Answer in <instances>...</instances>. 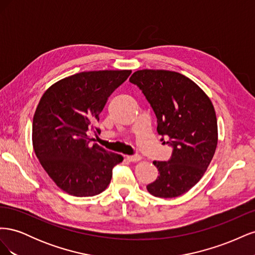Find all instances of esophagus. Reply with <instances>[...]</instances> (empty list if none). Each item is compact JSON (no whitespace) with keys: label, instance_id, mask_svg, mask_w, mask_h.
<instances>
[{"label":"esophagus","instance_id":"34e87169","mask_svg":"<svg viewBox=\"0 0 255 255\" xmlns=\"http://www.w3.org/2000/svg\"><path fill=\"white\" fill-rule=\"evenodd\" d=\"M127 159L130 163H137V161H139L141 159V156L139 155H128L127 156Z\"/></svg>","mask_w":255,"mask_h":255}]
</instances>
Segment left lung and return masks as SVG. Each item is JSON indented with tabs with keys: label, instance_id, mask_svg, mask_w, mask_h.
<instances>
[{
	"label": "left lung",
	"instance_id": "8db88e82",
	"mask_svg": "<svg viewBox=\"0 0 255 255\" xmlns=\"http://www.w3.org/2000/svg\"><path fill=\"white\" fill-rule=\"evenodd\" d=\"M129 82L150 103L161 141L173 149L168 161H153L159 175L146 189L159 198L179 197L201 180L217 148L213 103L195 82L174 71L143 69Z\"/></svg>",
	"mask_w": 255,
	"mask_h": 255
}]
</instances>
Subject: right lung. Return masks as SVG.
<instances>
[{
	"instance_id": "1",
	"label": "right lung",
	"mask_w": 255,
	"mask_h": 255,
	"mask_svg": "<svg viewBox=\"0 0 255 255\" xmlns=\"http://www.w3.org/2000/svg\"><path fill=\"white\" fill-rule=\"evenodd\" d=\"M132 73L101 70L76 73L44 92L33 119V146L41 166L57 186L75 197L101 194L111 183L120 154L89 144L107 99Z\"/></svg>"
}]
</instances>
